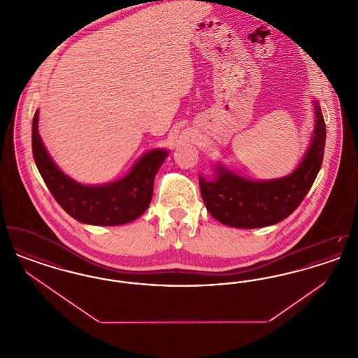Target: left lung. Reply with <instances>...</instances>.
<instances>
[{"instance_id":"8db88e82","label":"left lung","mask_w":358,"mask_h":358,"mask_svg":"<svg viewBox=\"0 0 358 358\" xmlns=\"http://www.w3.org/2000/svg\"><path fill=\"white\" fill-rule=\"evenodd\" d=\"M313 142L298 169L285 178L251 181L217 168L215 181L200 178L208 212L219 222L235 228H260L285 220L299 206L313 187L324 159L326 124L315 101Z\"/></svg>"}]
</instances>
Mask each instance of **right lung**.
Here are the masks:
<instances>
[{
  "label": "right lung",
  "instance_id": "obj_1",
  "mask_svg": "<svg viewBox=\"0 0 358 358\" xmlns=\"http://www.w3.org/2000/svg\"><path fill=\"white\" fill-rule=\"evenodd\" d=\"M38 113L32 123V150L37 169L53 199L71 217L92 225H120L133 222L148 208L153 197L154 178L168 153L152 150L145 154L133 171L117 182L85 187L57 169L43 146L37 129Z\"/></svg>",
  "mask_w": 358,
  "mask_h": 358
}]
</instances>
